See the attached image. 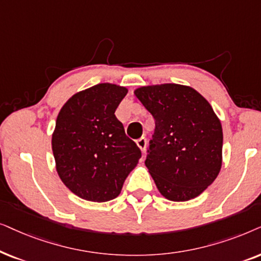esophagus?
Here are the masks:
<instances>
[{"label": "esophagus", "mask_w": 261, "mask_h": 261, "mask_svg": "<svg viewBox=\"0 0 261 261\" xmlns=\"http://www.w3.org/2000/svg\"><path fill=\"white\" fill-rule=\"evenodd\" d=\"M136 143L138 145V148L141 149V151L144 152L145 151V147H147V140H145V137L138 138V140L136 141Z\"/></svg>", "instance_id": "esophagus-1"}]
</instances>
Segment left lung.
I'll use <instances>...</instances> for the list:
<instances>
[{
    "label": "left lung",
    "instance_id": "obj_1",
    "mask_svg": "<svg viewBox=\"0 0 261 261\" xmlns=\"http://www.w3.org/2000/svg\"><path fill=\"white\" fill-rule=\"evenodd\" d=\"M135 95L155 119L145 166L160 193L172 201L198 197L222 167L223 133L213 107L176 83L140 87Z\"/></svg>",
    "mask_w": 261,
    "mask_h": 261
}]
</instances>
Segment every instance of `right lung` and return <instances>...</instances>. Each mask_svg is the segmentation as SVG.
Returning a JSON list of instances; mask_svg holds the SVG:
<instances>
[{"instance_id": "1", "label": "right lung", "mask_w": 261, "mask_h": 261, "mask_svg": "<svg viewBox=\"0 0 261 261\" xmlns=\"http://www.w3.org/2000/svg\"><path fill=\"white\" fill-rule=\"evenodd\" d=\"M127 89L99 83L64 103L52 134L56 169L65 186L89 201H109L141 159L116 112Z\"/></svg>"}]
</instances>
